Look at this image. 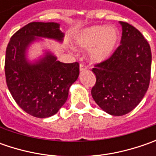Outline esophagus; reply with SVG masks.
I'll list each match as a JSON object with an SVG mask.
<instances>
[{
	"label": "esophagus",
	"mask_w": 156,
	"mask_h": 156,
	"mask_svg": "<svg viewBox=\"0 0 156 156\" xmlns=\"http://www.w3.org/2000/svg\"><path fill=\"white\" fill-rule=\"evenodd\" d=\"M87 70V67L84 64H80V71L81 72H84Z\"/></svg>",
	"instance_id": "1"
}]
</instances>
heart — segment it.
<instances>
[{
  "label": "heart",
  "instance_id": "obj_1",
  "mask_svg": "<svg viewBox=\"0 0 156 156\" xmlns=\"http://www.w3.org/2000/svg\"><path fill=\"white\" fill-rule=\"evenodd\" d=\"M120 40L116 28L103 25L87 27L75 38V45L80 49H90L93 62H102L113 55Z\"/></svg>",
  "mask_w": 156,
  "mask_h": 156
}]
</instances>
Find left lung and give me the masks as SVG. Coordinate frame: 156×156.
<instances>
[{
    "label": "left lung",
    "mask_w": 156,
    "mask_h": 156,
    "mask_svg": "<svg viewBox=\"0 0 156 156\" xmlns=\"http://www.w3.org/2000/svg\"><path fill=\"white\" fill-rule=\"evenodd\" d=\"M120 24L121 45L92 69L96 76L91 90L94 100L115 116L128 114L141 102L149 86L152 62L150 46L141 32L128 22Z\"/></svg>",
    "instance_id": "1"
}]
</instances>
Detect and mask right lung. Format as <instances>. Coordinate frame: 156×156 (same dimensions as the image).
Listing matches in <instances>:
<instances>
[{"label":"right lung","instance_id":"add662e5","mask_svg":"<svg viewBox=\"0 0 156 156\" xmlns=\"http://www.w3.org/2000/svg\"><path fill=\"white\" fill-rule=\"evenodd\" d=\"M63 37L59 23L30 22L9 41L5 58L7 86L15 102L30 115L47 118L55 115L79 76V63L61 62L50 52L34 62L27 61V48L34 41L39 38L62 41Z\"/></svg>","mask_w":156,"mask_h":156}]
</instances>
